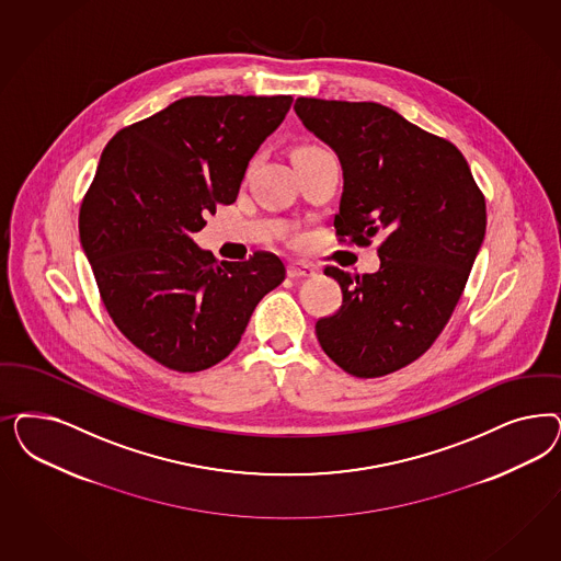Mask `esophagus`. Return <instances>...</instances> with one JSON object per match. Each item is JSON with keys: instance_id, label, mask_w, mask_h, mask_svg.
Listing matches in <instances>:
<instances>
[{"instance_id": "esophagus-1", "label": "esophagus", "mask_w": 561, "mask_h": 561, "mask_svg": "<svg viewBox=\"0 0 561 561\" xmlns=\"http://www.w3.org/2000/svg\"><path fill=\"white\" fill-rule=\"evenodd\" d=\"M287 274L290 278H308V276L316 274V268L309 266V264H304V262H290V264H287Z\"/></svg>"}]
</instances>
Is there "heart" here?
Wrapping results in <instances>:
<instances>
[{
    "mask_svg": "<svg viewBox=\"0 0 561 561\" xmlns=\"http://www.w3.org/2000/svg\"><path fill=\"white\" fill-rule=\"evenodd\" d=\"M309 148H311V146H308V148H301V150H309Z\"/></svg>",
    "mask_w": 561,
    "mask_h": 561,
    "instance_id": "obj_1",
    "label": "heart"
}]
</instances>
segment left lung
Here are the masks:
<instances>
[{
  "instance_id": "obj_1",
  "label": "left lung",
  "mask_w": 561,
  "mask_h": 561,
  "mask_svg": "<svg viewBox=\"0 0 561 561\" xmlns=\"http://www.w3.org/2000/svg\"><path fill=\"white\" fill-rule=\"evenodd\" d=\"M295 113L343 167L339 241L381 237L380 271L336 266L343 306L316 322L325 355L355 378L419 359L448 324L485 237V196L462 152L380 103L299 96Z\"/></svg>"
}]
</instances>
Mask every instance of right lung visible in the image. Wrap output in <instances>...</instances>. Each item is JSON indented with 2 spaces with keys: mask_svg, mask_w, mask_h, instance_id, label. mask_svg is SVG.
Returning <instances> with one entry per match:
<instances>
[{
  "mask_svg": "<svg viewBox=\"0 0 561 561\" xmlns=\"http://www.w3.org/2000/svg\"><path fill=\"white\" fill-rule=\"evenodd\" d=\"M293 103L278 96H185L105 146L80 206V243L113 324L164 367L194 374L236 348L260 299L285 280L255 252L220 262L192 236L233 204L250 159Z\"/></svg>",
  "mask_w": 561,
  "mask_h": 561,
  "instance_id": "right-lung-1",
  "label": "right lung"
}]
</instances>
